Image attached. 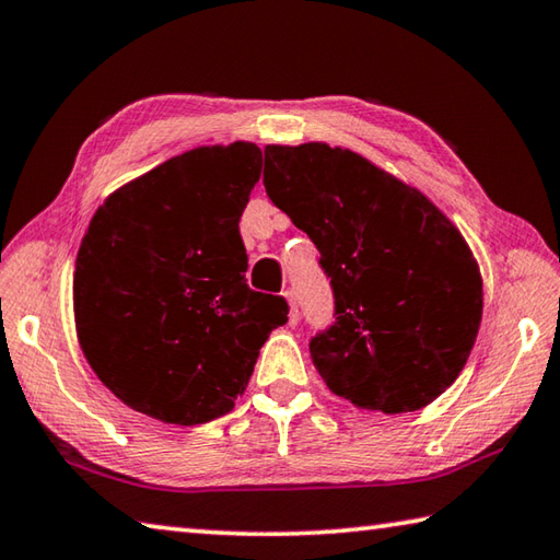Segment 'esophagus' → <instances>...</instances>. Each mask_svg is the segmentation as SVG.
Listing matches in <instances>:
<instances>
[{"label": "esophagus", "mask_w": 560, "mask_h": 560, "mask_svg": "<svg viewBox=\"0 0 560 560\" xmlns=\"http://www.w3.org/2000/svg\"><path fill=\"white\" fill-rule=\"evenodd\" d=\"M283 296L289 301V326L299 324V303L293 299V291H283Z\"/></svg>", "instance_id": "34e87169"}]
</instances>
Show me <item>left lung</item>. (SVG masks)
Wrapping results in <instances>:
<instances>
[{"mask_svg": "<svg viewBox=\"0 0 560 560\" xmlns=\"http://www.w3.org/2000/svg\"><path fill=\"white\" fill-rule=\"evenodd\" d=\"M269 200L308 234L334 291V324L308 350L328 390L385 415L430 405L467 363L481 277L428 197L343 148H264Z\"/></svg>", "mask_w": 560, "mask_h": 560, "instance_id": "left-lung-1", "label": "left lung"}]
</instances>
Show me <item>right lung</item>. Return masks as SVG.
I'll return each mask as SVG.
<instances>
[{
	"instance_id": "obj_1",
	"label": "right lung",
	"mask_w": 560,
	"mask_h": 560,
	"mask_svg": "<svg viewBox=\"0 0 560 560\" xmlns=\"http://www.w3.org/2000/svg\"><path fill=\"white\" fill-rule=\"evenodd\" d=\"M254 143L197 148L113 192L73 271L75 330L101 383L173 424L226 415L289 303L246 283L240 220Z\"/></svg>"
}]
</instances>
